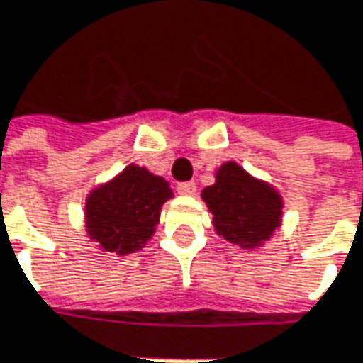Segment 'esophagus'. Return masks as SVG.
Here are the masks:
<instances>
[{"instance_id": "1", "label": "esophagus", "mask_w": 363, "mask_h": 363, "mask_svg": "<svg viewBox=\"0 0 363 363\" xmlns=\"http://www.w3.org/2000/svg\"><path fill=\"white\" fill-rule=\"evenodd\" d=\"M177 193L184 194V196H193L196 193V184L193 181L191 182H181V184H177Z\"/></svg>"}]
</instances>
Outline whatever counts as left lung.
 I'll return each mask as SVG.
<instances>
[{"mask_svg": "<svg viewBox=\"0 0 363 363\" xmlns=\"http://www.w3.org/2000/svg\"><path fill=\"white\" fill-rule=\"evenodd\" d=\"M201 199L213 213L215 233L225 241L253 251L271 241L283 223V196L271 182L257 179L235 160L215 170V182Z\"/></svg>", "mask_w": 363, "mask_h": 363, "instance_id": "8db88e82", "label": "left lung"}]
</instances>
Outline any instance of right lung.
Listing matches in <instances>:
<instances>
[{"instance_id": "add662e5", "label": "right lung", "mask_w": 363, "mask_h": 363, "mask_svg": "<svg viewBox=\"0 0 363 363\" xmlns=\"http://www.w3.org/2000/svg\"><path fill=\"white\" fill-rule=\"evenodd\" d=\"M172 196L169 181L144 167L128 164L86 196L88 239L104 253L124 257L140 251L157 231L160 208Z\"/></svg>"}]
</instances>
